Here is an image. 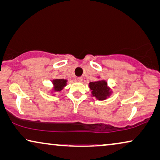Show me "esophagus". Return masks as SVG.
I'll list each match as a JSON object with an SVG mask.
<instances>
[{"mask_svg":"<svg viewBox=\"0 0 160 160\" xmlns=\"http://www.w3.org/2000/svg\"><path fill=\"white\" fill-rule=\"evenodd\" d=\"M77 80H78V82H82V81H83V78L82 77V76H79V77H78V78H77Z\"/></svg>","mask_w":160,"mask_h":160,"instance_id":"obj_1","label":"esophagus"}]
</instances>
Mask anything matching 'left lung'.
Wrapping results in <instances>:
<instances>
[{"instance_id":"left-lung-1","label":"left lung","mask_w":160,"mask_h":160,"mask_svg":"<svg viewBox=\"0 0 160 160\" xmlns=\"http://www.w3.org/2000/svg\"><path fill=\"white\" fill-rule=\"evenodd\" d=\"M98 78H99L100 77L98 76ZM89 87L92 91V96L99 100H106L113 93L112 89L108 86V82L103 79L89 82Z\"/></svg>"}]
</instances>
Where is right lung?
<instances>
[{
    "mask_svg": "<svg viewBox=\"0 0 160 160\" xmlns=\"http://www.w3.org/2000/svg\"><path fill=\"white\" fill-rule=\"evenodd\" d=\"M68 81L66 79H62V78H54L52 81V90L51 91L52 93L59 92L66 87ZM54 95V94H53Z\"/></svg>",
    "mask_w": 160,
    "mask_h": 160,
    "instance_id": "add662e5",
    "label": "right lung"
}]
</instances>
